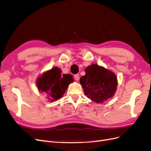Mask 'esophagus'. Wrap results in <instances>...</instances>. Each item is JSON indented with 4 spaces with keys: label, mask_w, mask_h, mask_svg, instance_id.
Instances as JSON below:
<instances>
[{
    "label": "esophagus",
    "mask_w": 151,
    "mask_h": 151,
    "mask_svg": "<svg viewBox=\"0 0 151 151\" xmlns=\"http://www.w3.org/2000/svg\"><path fill=\"white\" fill-rule=\"evenodd\" d=\"M74 79L76 81H79V74H76L74 76Z\"/></svg>",
    "instance_id": "34e87169"
}]
</instances>
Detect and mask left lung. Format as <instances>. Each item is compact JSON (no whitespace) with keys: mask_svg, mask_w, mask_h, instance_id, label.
I'll return each instance as SVG.
<instances>
[{"mask_svg":"<svg viewBox=\"0 0 151 151\" xmlns=\"http://www.w3.org/2000/svg\"><path fill=\"white\" fill-rule=\"evenodd\" d=\"M85 72L80 83L87 97L95 103H102L113 96L118 85L115 73L97 64L88 66Z\"/></svg>","mask_w":151,"mask_h":151,"instance_id":"obj_1","label":"left lung"}]
</instances>
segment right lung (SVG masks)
Masks as SVG:
<instances>
[{
  "mask_svg": "<svg viewBox=\"0 0 151 151\" xmlns=\"http://www.w3.org/2000/svg\"><path fill=\"white\" fill-rule=\"evenodd\" d=\"M61 69L55 67L45 72L36 79L39 91L47 94L48 101H55L62 98L68 84L74 81L70 74H61Z\"/></svg>",
  "mask_w": 151,
  "mask_h": 151,
  "instance_id": "1",
  "label": "right lung"
}]
</instances>
